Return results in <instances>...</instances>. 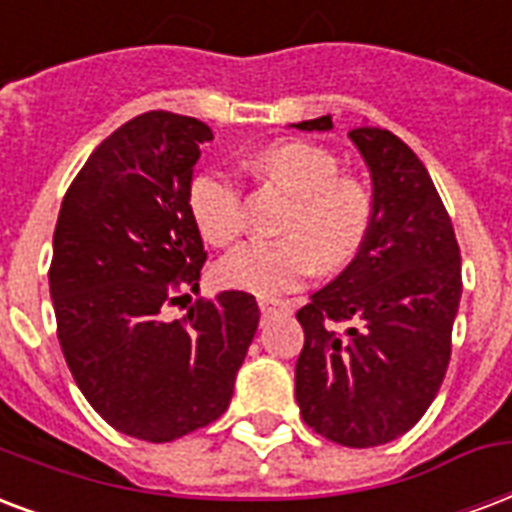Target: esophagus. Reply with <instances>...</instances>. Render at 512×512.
<instances>
[{
    "instance_id": "1",
    "label": "esophagus",
    "mask_w": 512,
    "mask_h": 512,
    "mask_svg": "<svg viewBox=\"0 0 512 512\" xmlns=\"http://www.w3.org/2000/svg\"><path fill=\"white\" fill-rule=\"evenodd\" d=\"M257 306H260V311H263V314H276V311H292L290 300L271 298V295H260V298H257Z\"/></svg>"
}]
</instances>
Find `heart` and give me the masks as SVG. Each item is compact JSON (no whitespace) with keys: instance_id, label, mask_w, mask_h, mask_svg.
I'll return each mask as SVG.
<instances>
[{"instance_id":"obj_1","label":"heart","mask_w":512,"mask_h":512,"mask_svg":"<svg viewBox=\"0 0 512 512\" xmlns=\"http://www.w3.org/2000/svg\"><path fill=\"white\" fill-rule=\"evenodd\" d=\"M255 171L287 187L295 201L284 214V239L249 241L217 263L214 276L230 290L279 295L295 290L317 265L335 271L354 260L373 225V198L360 179L338 174L333 152L308 142L265 147ZM187 209L195 228L214 247L241 239L247 214L244 190L225 171H201L187 187Z\"/></svg>"}]
</instances>
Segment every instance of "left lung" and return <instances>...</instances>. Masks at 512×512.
<instances>
[{
    "instance_id": "8db88e82",
    "label": "left lung",
    "mask_w": 512,
    "mask_h": 512,
    "mask_svg": "<svg viewBox=\"0 0 512 512\" xmlns=\"http://www.w3.org/2000/svg\"><path fill=\"white\" fill-rule=\"evenodd\" d=\"M300 131L333 128L330 115ZM373 179V225L346 271L298 311L303 351L295 400L308 427L338 446L400 438L424 416L451 360L462 298L454 225L429 171L386 128L349 131Z\"/></svg>"
}]
</instances>
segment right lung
Wrapping results in <instances>:
<instances>
[{"label":"right lung","instance_id":"right-lung-1","mask_svg":"<svg viewBox=\"0 0 512 512\" xmlns=\"http://www.w3.org/2000/svg\"><path fill=\"white\" fill-rule=\"evenodd\" d=\"M209 139L195 117L144 112L93 150L58 212V343L93 411L136 440L169 443L220 419L260 322L239 290L169 317L206 263L187 187Z\"/></svg>","mask_w":512,"mask_h":512}]
</instances>
